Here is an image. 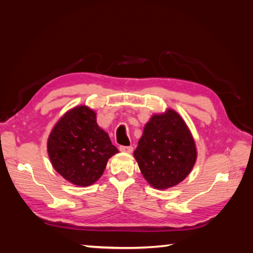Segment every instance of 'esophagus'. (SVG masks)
Segmentation results:
<instances>
[{
  "label": "esophagus",
  "instance_id": "34e87169",
  "mask_svg": "<svg viewBox=\"0 0 253 253\" xmlns=\"http://www.w3.org/2000/svg\"><path fill=\"white\" fill-rule=\"evenodd\" d=\"M133 148L132 147H127V146H121L120 147V151L124 153H131Z\"/></svg>",
  "mask_w": 253,
  "mask_h": 253
}]
</instances>
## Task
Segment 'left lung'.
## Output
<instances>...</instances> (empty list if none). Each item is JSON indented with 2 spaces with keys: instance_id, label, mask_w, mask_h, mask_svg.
I'll use <instances>...</instances> for the list:
<instances>
[{
  "instance_id": "obj_1",
  "label": "left lung",
  "mask_w": 253,
  "mask_h": 253,
  "mask_svg": "<svg viewBox=\"0 0 253 253\" xmlns=\"http://www.w3.org/2000/svg\"><path fill=\"white\" fill-rule=\"evenodd\" d=\"M139 169L155 189L178 185L190 174L197 160L195 139L176 111L153 114L133 152Z\"/></svg>"
}]
</instances>
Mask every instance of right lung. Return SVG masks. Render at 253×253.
I'll list each match as a JSON object with an SVG mask.
<instances>
[{
	"label": "right lung",
	"mask_w": 253,
	"mask_h": 253,
	"mask_svg": "<svg viewBox=\"0 0 253 253\" xmlns=\"http://www.w3.org/2000/svg\"><path fill=\"white\" fill-rule=\"evenodd\" d=\"M116 153L107 132L96 124L95 112L87 105L67 111L47 138L52 166L63 178L80 187L94 184Z\"/></svg>",
	"instance_id": "add662e5"
}]
</instances>
